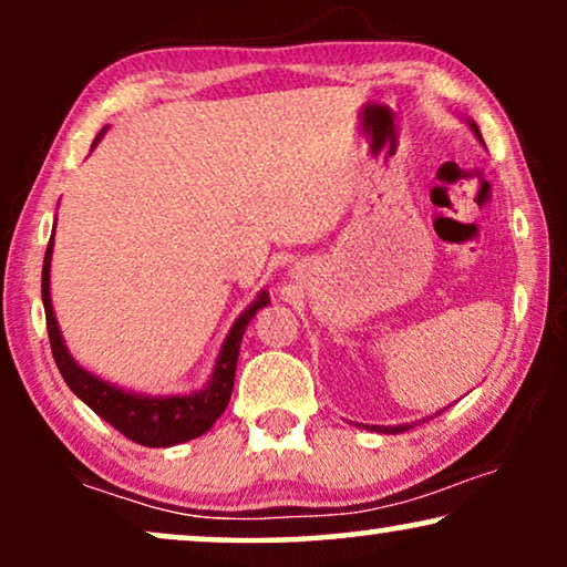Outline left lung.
I'll return each instance as SVG.
<instances>
[{"label":"left lung","instance_id":"8db88e82","mask_svg":"<svg viewBox=\"0 0 567 567\" xmlns=\"http://www.w3.org/2000/svg\"><path fill=\"white\" fill-rule=\"evenodd\" d=\"M470 128L475 131V136L480 138V142H483V136H480V131H477V126H475V121H470ZM367 429H371V431H379V433H402V431L413 429V425H410V423H402V425H367Z\"/></svg>","mask_w":567,"mask_h":567}]
</instances>
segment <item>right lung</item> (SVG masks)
Returning <instances> with one entry per match:
<instances>
[{"label":"right lung","mask_w":567,"mask_h":567,"mask_svg":"<svg viewBox=\"0 0 567 567\" xmlns=\"http://www.w3.org/2000/svg\"><path fill=\"white\" fill-rule=\"evenodd\" d=\"M100 136H103V131H100L97 138ZM51 252L53 237L49 239V247H45L41 293L53 361H56L69 390H72L84 405L95 410L103 421L111 423L115 431L142 446H175L183 444V441L198 439L200 433L212 429L216 417H219L229 405L231 386H235L237 355L239 346H243L247 322L252 320L260 307L268 305V293L262 291L258 301H255L252 307H247L245 312L237 317V322L231 324L229 336L224 340L219 351V359H216L214 374L208 379L204 390L190 394H175V398H144V394H131L126 390H118L115 384L103 382V379H97L95 374H90V371L76 367V361L69 355L51 307Z\"/></svg>","instance_id":"right-lung-1"}]
</instances>
